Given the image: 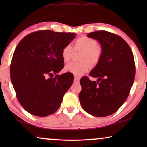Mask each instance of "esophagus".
<instances>
[{
  "mask_svg": "<svg viewBox=\"0 0 147 147\" xmlns=\"http://www.w3.org/2000/svg\"><path fill=\"white\" fill-rule=\"evenodd\" d=\"M80 82V78L78 77H75L74 78V82L75 83H78Z\"/></svg>",
  "mask_w": 147,
  "mask_h": 147,
  "instance_id": "esophagus-1",
  "label": "esophagus"
}]
</instances>
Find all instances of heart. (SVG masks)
Listing matches in <instances>:
<instances>
[{
	"label": "heart",
	"instance_id": "heart-1",
	"mask_svg": "<svg viewBox=\"0 0 147 147\" xmlns=\"http://www.w3.org/2000/svg\"><path fill=\"white\" fill-rule=\"evenodd\" d=\"M73 48L67 45L61 51V57L65 63H68L71 60L74 51H82L80 55L81 62H74L66 66L65 71L80 76L88 71L91 66H95L99 63L102 55V48L98 44L95 39L87 36H82L74 41Z\"/></svg>",
	"mask_w": 147,
	"mask_h": 147
}]
</instances>
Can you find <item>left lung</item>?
Listing matches in <instances>:
<instances>
[{
  "mask_svg": "<svg viewBox=\"0 0 147 147\" xmlns=\"http://www.w3.org/2000/svg\"><path fill=\"white\" fill-rule=\"evenodd\" d=\"M98 40L102 48L99 63L80 80L79 99L84 110L97 117L107 116L121 107L129 95L135 77V63L128 44L116 34L98 31L88 34Z\"/></svg>",
  "mask_w": 147,
  "mask_h": 147,
  "instance_id": "1",
  "label": "left lung"
}]
</instances>
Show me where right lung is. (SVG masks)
Returning a JSON list of instances; mask_svg holds the SVG:
<instances>
[{
  "instance_id": "right-lung-1",
  "label": "right lung",
  "mask_w": 147,
  "mask_h": 147,
  "mask_svg": "<svg viewBox=\"0 0 147 147\" xmlns=\"http://www.w3.org/2000/svg\"><path fill=\"white\" fill-rule=\"evenodd\" d=\"M76 36L42 30L25 36L17 45L11 61V80L19 103L30 114L43 117L59 108L74 82L71 73L57 75L64 67L61 51Z\"/></svg>"
}]
</instances>
